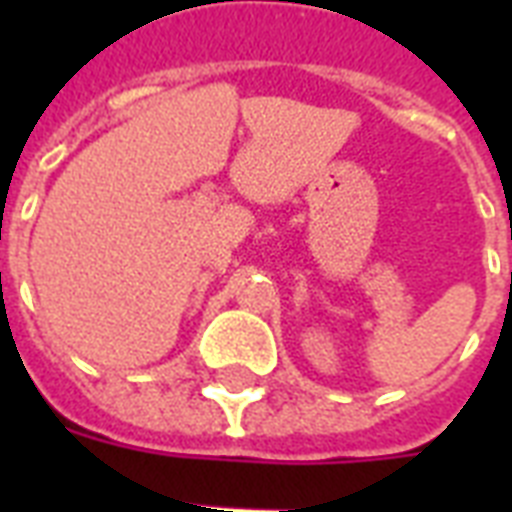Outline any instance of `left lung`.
Returning a JSON list of instances; mask_svg holds the SVG:
<instances>
[{
	"mask_svg": "<svg viewBox=\"0 0 512 512\" xmlns=\"http://www.w3.org/2000/svg\"><path fill=\"white\" fill-rule=\"evenodd\" d=\"M510 281H512V273H510Z\"/></svg>",
	"mask_w": 512,
	"mask_h": 512,
	"instance_id": "1",
	"label": "left lung"
}]
</instances>
